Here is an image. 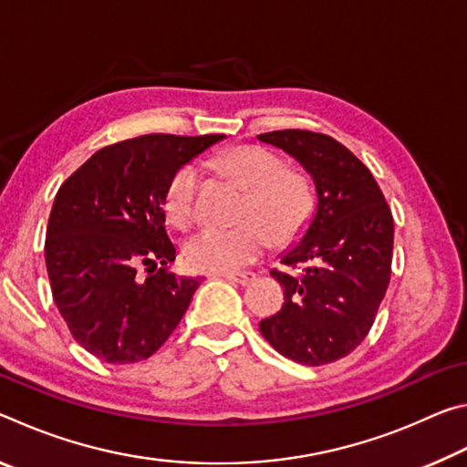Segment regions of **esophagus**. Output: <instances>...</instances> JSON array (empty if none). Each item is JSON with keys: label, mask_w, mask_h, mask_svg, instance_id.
Segmentation results:
<instances>
[{"label": "esophagus", "mask_w": 467, "mask_h": 467, "mask_svg": "<svg viewBox=\"0 0 467 467\" xmlns=\"http://www.w3.org/2000/svg\"><path fill=\"white\" fill-rule=\"evenodd\" d=\"M224 278L228 280V282H236V284H241V286H247L249 282H253L255 280V274L253 272H239V274H224Z\"/></svg>", "instance_id": "obj_1"}]
</instances>
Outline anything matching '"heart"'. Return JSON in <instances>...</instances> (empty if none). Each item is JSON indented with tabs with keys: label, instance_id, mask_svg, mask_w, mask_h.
<instances>
[{
	"label": "heart",
	"instance_id": "heart-1",
	"mask_svg": "<svg viewBox=\"0 0 467 467\" xmlns=\"http://www.w3.org/2000/svg\"><path fill=\"white\" fill-rule=\"evenodd\" d=\"M216 169L247 192L239 226L205 228L185 243L183 255L195 272L231 274L251 265L270 247L296 243L315 218L317 195L305 172L288 169L284 158L262 146H234L216 158ZM164 214L177 228L200 214V171L183 164L164 189Z\"/></svg>",
	"mask_w": 467,
	"mask_h": 467
}]
</instances>
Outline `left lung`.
I'll return each mask as SVG.
<instances>
[{"label": "left lung", "instance_id": "obj_1", "mask_svg": "<svg viewBox=\"0 0 467 467\" xmlns=\"http://www.w3.org/2000/svg\"><path fill=\"white\" fill-rule=\"evenodd\" d=\"M286 150L317 187V214L305 239L270 272L282 309L259 331L282 357L321 367L357 350L389 286L393 216L375 177L337 140L309 130L257 136Z\"/></svg>", "mask_w": 467, "mask_h": 467}]
</instances>
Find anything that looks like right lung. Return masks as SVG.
<instances>
[{
	"mask_svg": "<svg viewBox=\"0 0 467 467\" xmlns=\"http://www.w3.org/2000/svg\"><path fill=\"white\" fill-rule=\"evenodd\" d=\"M223 138L150 133L117 141L59 187L47 224V274L74 339L97 358L146 360L185 315L200 280L169 270L177 253L164 228V189Z\"/></svg>",
	"mask_w": 467,
	"mask_h": 467,
	"instance_id": "obj_1",
	"label": "right lung"
}]
</instances>
